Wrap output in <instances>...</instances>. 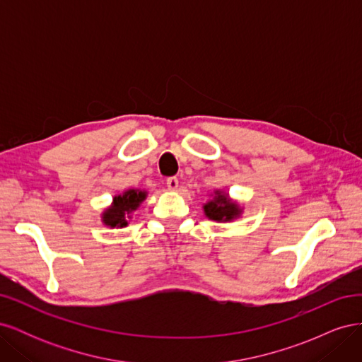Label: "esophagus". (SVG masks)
I'll use <instances>...</instances> for the list:
<instances>
[{
    "label": "esophagus",
    "mask_w": 362,
    "mask_h": 362,
    "mask_svg": "<svg viewBox=\"0 0 362 362\" xmlns=\"http://www.w3.org/2000/svg\"><path fill=\"white\" fill-rule=\"evenodd\" d=\"M166 184H168V189H169V190L175 192V190L178 189V178H177V177H170V178H168Z\"/></svg>",
    "instance_id": "obj_1"
}]
</instances>
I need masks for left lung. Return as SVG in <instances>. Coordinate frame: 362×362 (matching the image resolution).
I'll use <instances>...</instances> for the list:
<instances>
[{
  "mask_svg": "<svg viewBox=\"0 0 362 362\" xmlns=\"http://www.w3.org/2000/svg\"><path fill=\"white\" fill-rule=\"evenodd\" d=\"M243 208L225 190H214L210 193V199L202 205L205 217L217 223L234 222L243 214Z\"/></svg>",
  "mask_w": 362,
  "mask_h": 362,
  "instance_id": "obj_1",
  "label": "left lung"
}]
</instances>
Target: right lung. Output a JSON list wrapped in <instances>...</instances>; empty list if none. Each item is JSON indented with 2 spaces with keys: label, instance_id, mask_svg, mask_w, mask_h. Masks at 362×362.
I'll return each instance as SVG.
<instances>
[{
  "label": "right lung",
  "instance_id": "right-lung-1",
  "mask_svg": "<svg viewBox=\"0 0 362 362\" xmlns=\"http://www.w3.org/2000/svg\"><path fill=\"white\" fill-rule=\"evenodd\" d=\"M148 192L141 189H127L116 194L112 204L101 213V222L107 228H125L133 214L146 199Z\"/></svg>",
  "mask_w": 362,
  "mask_h": 362
}]
</instances>
